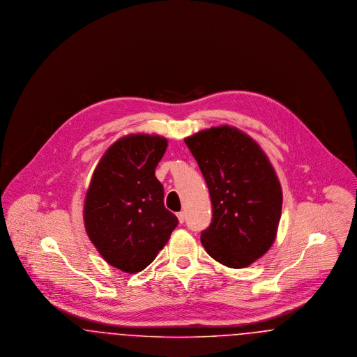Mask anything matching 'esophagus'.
<instances>
[{"mask_svg": "<svg viewBox=\"0 0 357 357\" xmlns=\"http://www.w3.org/2000/svg\"><path fill=\"white\" fill-rule=\"evenodd\" d=\"M176 217H178V220H179V223H183L185 218H186V214H185L183 211H181V213L176 214Z\"/></svg>", "mask_w": 357, "mask_h": 357, "instance_id": "obj_1", "label": "esophagus"}]
</instances>
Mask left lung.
Segmentation results:
<instances>
[{
    "mask_svg": "<svg viewBox=\"0 0 357 357\" xmlns=\"http://www.w3.org/2000/svg\"><path fill=\"white\" fill-rule=\"evenodd\" d=\"M213 204L201 233L206 252L227 268L253 264L272 246L281 218L282 191L266 155L252 137L222 126L185 139Z\"/></svg>",
    "mask_w": 357,
    "mask_h": 357,
    "instance_id": "left-lung-1",
    "label": "left lung"
}]
</instances>
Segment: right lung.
<instances>
[{
	"label": "right lung",
	"instance_id": "obj_1",
	"mask_svg": "<svg viewBox=\"0 0 357 357\" xmlns=\"http://www.w3.org/2000/svg\"><path fill=\"white\" fill-rule=\"evenodd\" d=\"M166 149L162 136L121 137L102 155L92 175L85 197V229L102 258L123 272L147 268L178 226L155 176Z\"/></svg>",
	"mask_w": 357,
	"mask_h": 357
}]
</instances>
